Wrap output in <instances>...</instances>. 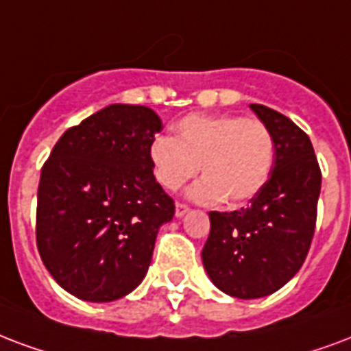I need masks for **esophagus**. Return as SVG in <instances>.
Masks as SVG:
<instances>
[{
  "instance_id": "obj_1",
  "label": "esophagus",
  "mask_w": 351,
  "mask_h": 351,
  "mask_svg": "<svg viewBox=\"0 0 351 351\" xmlns=\"http://www.w3.org/2000/svg\"><path fill=\"white\" fill-rule=\"evenodd\" d=\"M187 211H189V206L182 204V202H176V208H175V215H176V217H184Z\"/></svg>"
}]
</instances>
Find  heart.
Instances as JSON below:
<instances>
[{
    "mask_svg": "<svg viewBox=\"0 0 351 351\" xmlns=\"http://www.w3.org/2000/svg\"><path fill=\"white\" fill-rule=\"evenodd\" d=\"M274 154L271 128L232 114H189L175 125V138L158 136L149 145L152 175L165 189H180L200 165L204 178L191 197L206 204L252 200L271 176Z\"/></svg>",
    "mask_w": 351,
    "mask_h": 351,
    "instance_id": "b5f03b06",
    "label": "heart"
}]
</instances>
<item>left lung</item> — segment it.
Returning a JSON list of instances; mask_svg holds the SVG:
<instances>
[{"instance_id": "obj_1", "label": "left lung", "mask_w": 351, "mask_h": 351, "mask_svg": "<svg viewBox=\"0 0 351 351\" xmlns=\"http://www.w3.org/2000/svg\"><path fill=\"white\" fill-rule=\"evenodd\" d=\"M250 108L274 138L271 176L247 208L210 211V237L202 248L213 285L243 300L276 293L300 271L315 234L322 182L309 136L269 106Z\"/></svg>"}]
</instances>
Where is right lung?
Masks as SVG:
<instances>
[{"label":"right lung","mask_w":351,"mask_h":351,"mask_svg":"<svg viewBox=\"0 0 351 351\" xmlns=\"http://www.w3.org/2000/svg\"><path fill=\"white\" fill-rule=\"evenodd\" d=\"M156 112L110 104L68 128L42 167L36 245L69 294L114 302L145 278L160 226L175 202L152 175Z\"/></svg>","instance_id":"add662e5"}]
</instances>
